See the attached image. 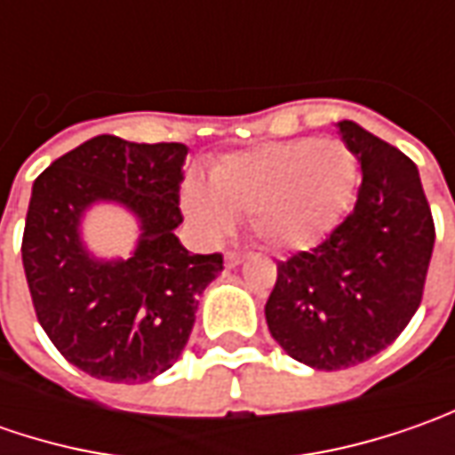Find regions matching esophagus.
<instances>
[{
  "mask_svg": "<svg viewBox=\"0 0 455 455\" xmlns=\"http://www.w3.org/2000/svg\"><path fill=\"white\" fill-rule=\"evenodd\" d=\"M243 260H245V253H235V251H233V253L225 255V266H228V268H235Z\"/></svg>",
  "mask_w": 455,
  "mask_h": 455,
  "instance_id": "34e87169",
  "label": "esophagus"
}]
</instances>
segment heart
<instances>
[{"instance_id": "b5f03b06", "label": "heart", "mask_w": 455, "mask_h": 455, "mask_svg": "<svg viewBox=\"0 0 455 455\" xmlns=\"http://www.w3.org/2000/svg\"><path fill=\"white\" fill-rule=\"evenodd\" d=\"M355 154L337 139H296L222 156L210 187L182 184L184 212L207 235H222L233 220L273 251H301L334 225L352 200Z\"/></svg>"}]
</instances>
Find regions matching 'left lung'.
Instances as JSON below:
<instances>
[{
    "label": "left lung",
    "mask_w": 455,
    "mask_h": 455,
    "mask_svg": "<svg viewBox=\"0 0 455 455\" xmlns=\"http://www.w3.org/2000/svg\"><path fill=\"white\" fill-rule=\"evenodd\" d=\"M339 133L362 164L357 202L316 248L278 260L266 304L273 339L329 372L375 357L400 337L423 301L435 243L412 159L355 121H341Z\"/></svg>",
    "instance_id": "8db88e82"
}]
</instances>
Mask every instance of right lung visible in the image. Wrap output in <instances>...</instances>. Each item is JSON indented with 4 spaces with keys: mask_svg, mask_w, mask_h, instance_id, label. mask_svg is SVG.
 <instances>
[{
    "mask_svg": "<svg viewBox=\"0 0 455 455\" xmlns=\"http://www.w3.org/2000/svg\"><path fill=\"white\" fill-rule=\"evenodd\" d=\"M184 144H133L103 133L62 154L32 184L22 266L37 322L62 357L106 382H149L169 370L195 326L197 299L222 255H192L182 222ZM98 199L142 222L129 261H96L79 218Z\"/></svg>",
    "mask_w": 455,
    "mask_h": 455,
    "instance_id": "add662e5",
    "label": "right lung"
}]
</instances>
